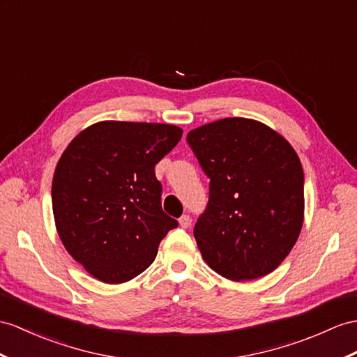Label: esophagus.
I'll list each match as a JSON object with an SVG mask.
<instances>
[{"instance_id": "obj_1", "label": "esophagus", "mask_w": 357, "mask_h": 357, "mask_svg": "<svg viewBox=\"0 0 357 357\" xmlns=\"http://www.w3.org/2000/svg\"><path fill=\"white\" fill-rule=\"evenodd\" d=\"M178 224H180V227H181V229H188L189 225H190V218H189V215H183V216H181V218L178 220Z\"/></svg>"}]
</instances>
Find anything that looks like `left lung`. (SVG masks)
Listing matches in <instances>:
<instances>
[{
    "label": "left lung",
    "instance_id": "obj_1",
    "mask_svg": "<svg viewBox=\"0 0 357 357\" xmlns=\"http://www.w3.org/2000/svg\"><path fill=\"white\" fill-rule=\"evenodd\" d=\"M208 203L194 236L215 273L233 282L259 279L279 266L304 220V174L292 145L248 118H224L190 130Z\"/></svg>",
    "mask_w": 357,
    "mask_h": 357
}]
</instances>
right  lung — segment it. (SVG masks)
Instances as JSON below:
<instances>
[{
	"label": "right lung",
	"mask_w": 357,
	"mask_h": 357,
	"mask_svg": "<svg viewBox=\"0 0 357 357\" xmlns=\"http://www.w3.org/2000/svg\"><path fill=\"white\" fill-rule=\"evenodd\" d=\"M171 124L101 121L78 133L53 177V213L66 251L95 279H135L178 222L162 211L154 167L178 144Z\"/></svg>",
	"instance_id": "add662e5"
}]
</instances>
